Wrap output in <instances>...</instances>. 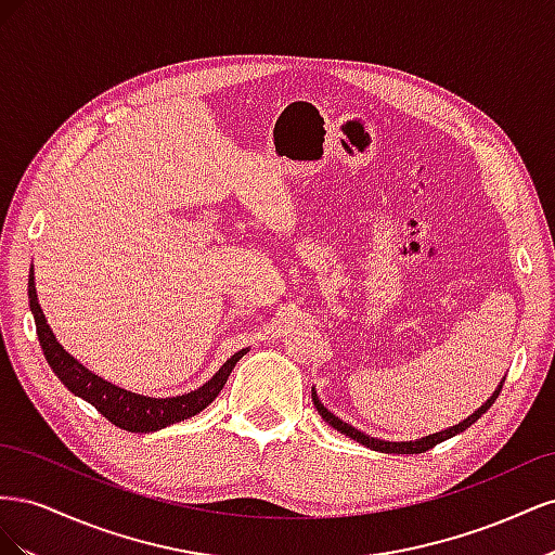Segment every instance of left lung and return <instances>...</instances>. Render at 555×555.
I'll use <instances>...</instances> for the list:
<instances>
[{
    "instance_id": "obj_1",
    "label": "left lung",
    "mask_w": 555,
    "mask_h": 555,
    "mask_svg": "<svg viewBox=\"0 0 555 555\" xmlns=\"http://www.w3.org/2000/svg\"><path fill=\"white\" fill-rule=\"evenodd\" d=\"M500 389H502V382L498 384V389L493 391V396L483 402V405L477 410V412H473L469 414L467 418H463L461 424H456V426H451V428H447V430H440V433H433V435H426V438H422V440H410V442H386V440H377V438H371V435H365V433H361V430H357L354 426H349V424H345L343 418H338L335 416L333 412H328L324 405H322V400L317 398V391L312 389V402H314V408H317V412L322 414V418L324 422L328 424V426H333L335 430H340L343 435H347V438H351V440H357L359 444H363V447H367V449H373V451H382V453H424V451H428V449H433L435 444H440V442H444V440H449V438H453V435H459V433H463L465 428H469L473 426L477 418L489 410L493 402H495V398L500 396Z\"/></svg>"
}]
</instances>
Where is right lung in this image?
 I'll return each instance as SVG.
<instances>
[{
  "instance_id": "add662e5",
  "label": "right lung",
  "mask_w": 555,
  "mask_h": 555,
  "mask_svg": "<svg viewBox=\"0 0 555 555\" xmlns=\"http://www.w3.org/2000/svg\"><path fill=\"white\" fill-rule=\"evenodd\" d=\"M27 294H29L31 314H35V322H37V335L43 349V357L48 365L53 367V373L74 396L88 400L90 405L96 408L99 414H104L111 424L129 433H155L171 424L184 422V418L198 414L201 410H206L217 398V393L224 389L233 367H236V363L249 351V349L236 351V354H233L204 386H198V389L190 393L173 396V398H150L141 393H131L88 371L86 365L76 361L69 351L55 340V335L50 331L43 310L39 306L35 271H29Z\"/></svg>"
}]
</instances>
